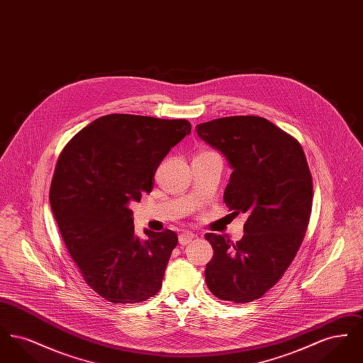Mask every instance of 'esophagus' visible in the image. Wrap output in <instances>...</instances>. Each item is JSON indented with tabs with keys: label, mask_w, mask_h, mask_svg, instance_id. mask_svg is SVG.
<instances>
[{
	"label": "esophagus",
	"mask_w": 363,
	"mask_h": 363,
	"mask_svg": "<svg viewBox=\"0 0 363 363\" xmlns=\"http://www.w3.org/2000/svg\"><path fill=\"white\" fill-rule=\"evenodd\" d=\"M193 238H194V234H193L191 231H184V233H181V234H179L178 241H179L181 245H184V246H185V245L190 243Z\"/></svg>",
	"instance_id": "esophagus-1"
}]
</instances>
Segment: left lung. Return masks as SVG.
<instances>
[{"instance_id": "obj_1", "label": "left lung", "mask_w": 363, "mask_h": 363, "mask_svg": "<svg viewBox=\"0 0 363 363\" xmlns=\"http://www.w3.org/2000/svg\"><path fill=\"white\" fill-rule=\"evenodd\" d=\"M199 138L233 169L225 203L246 213L241 241L206 234L213 257L206 267L209 291L246 303L267 293L290 267L311 218L313 184L301 144L255 116L225 117L196 126Z\"/></svg>"}]
</instances>
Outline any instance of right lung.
I'll return each instance as SVG.
<instances>
[{
  "instance_id": "right-lung-1",
  "label": "right lung",
  "mask_w": 363,
  "mask_h": 363,
  "mask_svg": "<svg viewBox=\"0 0 363 363\" xmlns=\"http://www.w3.org/2000/svg\"><path fill=\"white\" fill-rule=\"evenodd\" d=\"M186 120L110 114L91 122L58 157L50 207L86 284L113 303H138L162 287L178 243L172 230L135 235L132 201L154 188L157 166L190 135Z\"/></svg>"
}]
</instances>
